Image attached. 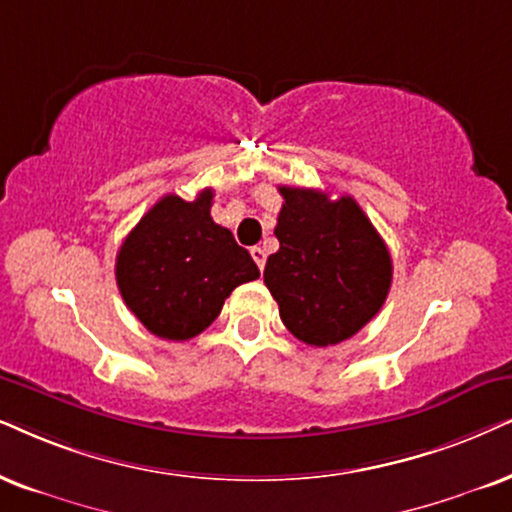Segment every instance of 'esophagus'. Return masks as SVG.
I'll return each instance as SVG.
<instances>
[{"label":"esophagus","mask_w":512,"mask_h":512,"mask_svg":"<svg viewBox=\"0 0 512 512\" xmlns=\"http://www.w3.org/2000/svg\"><path fill=\"white\" fill-rule=\"evenodd\" d=\"M250 255H252V260H255L257 267L264 269V262H267V252H264V248L255 245V248H250Z\"/></svg>","instance_id":"obj_1"}]
</instances>
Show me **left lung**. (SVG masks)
Segmentation results:
<instances>
[{
  "label": "left lung",
  "instance_id": "left-lung-1",
  "mask_svg": "<svg viewBox=\"0 0 512 512\" xmlns=\"http://www.w3.org/2000/svg\"><path fill=\"white\" fill-rule=\"evenodd\" d=\"M283 208L264 283L297 340L328 347L359 333L392 286V257L357 200L278 186Z\"/></svg>",
  "mask_w": 512,
  "mask_h": 512
}]
</instances>
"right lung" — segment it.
<instances>
[{"label":"right lung","instance_id":"add662e5","mask_svg":"<svg viewBox=\"0 0 512 512\" xmlns=\"http://www.w3.org/2000/svg\"><path fill=\"white\" fill-rule=\"evenodd\" d=\"M212 196V189L196 200L167 193L120 245L115 278L122 300L163 340L196 338L231 290L260 278L250 252L212 222Z\"/></svg>","mask_w":512,"mask_h":512}]
</instances>
